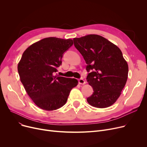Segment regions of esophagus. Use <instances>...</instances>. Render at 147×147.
Masks as SVG:
<instances>
[{
	"label": "esophagus",
	"mask_w": 147,
	"mask_h": 147,
	"mask_svg": "<svg viewBox=\"0 0 147 147\" xmlns=\"http://www.w3.org/2000/svg\"><path fill=\"white\" fill-rule=\"evenodd\" d=\"M79 83L80 84H84L86 83V82L84 81V80H83V79H80L79 80Z\"/></svg>",
	"instance_id": "1"
}]
</instances>
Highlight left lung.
<instances>
[{
  "label": "left lung",
  "mask_w": 147,
  "mask_h": 147,
  "mask_svg": "<svg viewBox=\"0 0 147 147\" xmlns=\"http://www.w3.org/2000/svg\"><path fill=\"white\" fill-rule=\"evenodd\" d=\"M74 45L88 64L87 80L94 93L87 98L92 106L109 107L121 95L128 77V65L121 50L97 34L74 38Z\"/></svg>",
  "instance_id": "left-lung-1"
}]
</instances>
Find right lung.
Returning a JSON list of instances; mask_svg holds the SVG:
<instances>
[{"mask_svg":"<svg viewBox=\"0 0 147 147\" xmlns=\"http://www.w3.org/2000/svg\"><path fill=\"white\" fill-rule=\"evenodd\" d=\"M72 39L51 37L28 47L18 64L20 78L34 103L41 109L53 111L66 103L76 79L54 76L63 53L73 45Z\"/></svg>","mask_w":147,"mask_h":147,"instance_id":"1","label":"right lung"}]
</instances>
